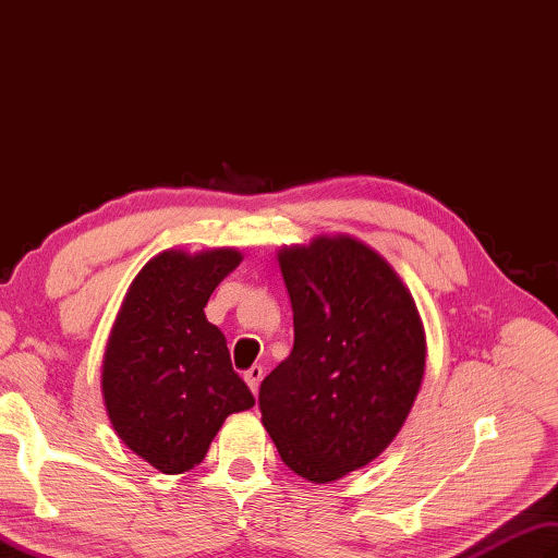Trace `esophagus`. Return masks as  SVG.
<instances>
[{
  "label": "esophagus",
  "mask_w": 558,
  "mask_h": 558,
  "mask_svg": "<svg viewBox=\"0 0 558 558\" xmlns=\"http://www.w3.org/2000/svg\"><path fill=\"white\" fill-rule=\"evenodd\" d=\"M242 377H245L252 393H256V391H259V381L264 377V367L262 365H252L250 369H245V375H242Z\"/></svg>",
  "instance_id": "1"
}]
</instances>
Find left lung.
I'll return each instance as SVG.
<instances>
[{
    "label": "left lung",
    "instance_id": "8db88e82",
    "mask_svg": "<svg viewBox=\"0 0 558 558\" xmlns=\"http://www.w3.org/2000/svg\"><path fill=\"white\" fill-rule=\"evenodd\" d=\"M278 262L294 347L262 381V422L294 474L337 481L401 432L424 375L422 320L396 270L349 235Z\"/></svg>",
    "mask_w": 558,
    "mask_h": 558
}]
</instances>
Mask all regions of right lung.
<instances>
[{"instance_id":"obj_1","label":"right lung","mask_w":558,"mask_h":558,"mask_svg":"<svg viewBox=\"0 0 558 558\" xmlns=\"http://www.w3.org/2000/svg\"><path fill=\"white\" fill-rule=\"evenodd\" d=\"M235 250H169L141 268L104 359V401L118 436L162 474L205 460L211 438L254 396L233 373L226 337L205 318Z\"/></svg>"}]
</instances>
